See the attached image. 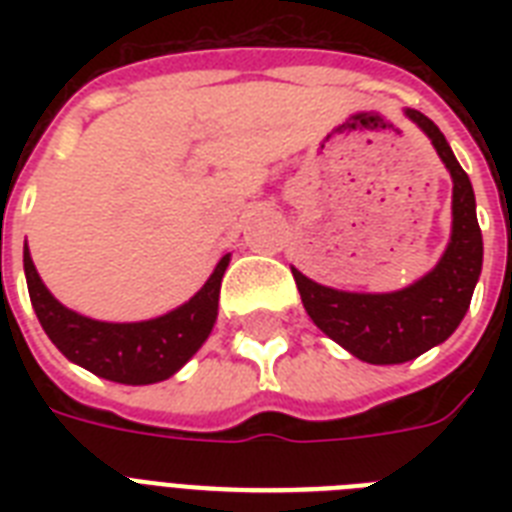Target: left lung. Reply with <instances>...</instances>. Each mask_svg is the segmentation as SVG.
I'll return each instance as SVG.
<instances>
[{"mask_svg":"<svg viewBox=\"0 0 512 512\" xmlns=\"http://www.w3.org/2000/svg\"><path fill=\"white\" fill-rule=\"evenodd\" d=\"M452 175V236L433 271L396 292H342L292 268L313 324L366 364H404L452 337L470 308L484 265V239L470 177L428 116L404 111Z\"/></svg>","mask_w":512,"mask_h":512,"instance_id":"left-lung-1","label":"left lung"}]
</instances>
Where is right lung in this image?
Returning <instances> with one entry per match:
<instances>
[{"label":"right lung","mask_w":512,"mask_h":512,"mask_svg":"<svg viewBox=\"0 0 512 512\" xmlns=\"http://www.w3.org/2000/svg\"><path fill=\"white\" fill-rule=\"evenodd\" d=\"M231 255L220 257L204 287L175 311L148 321H98L71 311L52 297L36 273L28 244L23 247L28 295L52 345L74 364L122 385H154L180 372L207 342L217 321L220 281Z\"/></svg>","instance_id":"add662e5"}]
</instances>
